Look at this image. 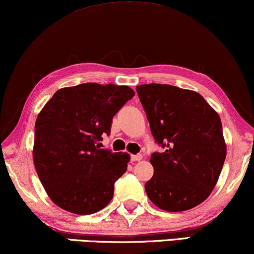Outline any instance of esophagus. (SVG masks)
Here are the masks:
<instances>
[{"label": "esophagus", "instance_id": "34e87169", "mask_svg": "<svg viewBox=\"0 0 254 254\" xmlns=\"http://www.w3.org/2000/svg\"><path fill=\"white\" fill-rule=\"evenodd\" d=\"M142 159L141 154H136V155H132L130 156V160L132 161H140Z\"/></svg>", "mask_w": 254, "mask_h": 254}]
</instances>
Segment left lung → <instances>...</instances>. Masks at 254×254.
Segmentation results:
<instances>
[{
  "label": "left lung",
  "mask_w": 254,
  "mask_h": 254,
  "mask_svg": "<svg viewBox=\"0 0 254 254\" xmlns=\"http://www.w3.org/2000/svg\"><path fill=\"white\" fill-rule=\"evenodd\" d=\"M136 92L152 135L165 149L151 156L147 195L167 212L195 207L213 190L226 158L220 117L193 90L149 83Z\"/></svg>",
  "instance_id": "left-lung-1"
}]
</instances>
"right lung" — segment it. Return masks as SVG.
<instances>
[{"label":"right lung","instance_id":"add662e5","mask_svg":"<svg viewBox=\"0 0 254 254\" xmlns=\"http://www.w3.org/2000/svg\"><path fill=\"white\" fill-rule=\"evenodd\" d=\"M127 86L94 82L56 92L37 115L33 158L37 175L52 201L75 214L105 208L129 155L103 149L102 134L134 96Z\"/></svg>","mask_w":254,"mask_h":254}]
</instances>
